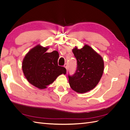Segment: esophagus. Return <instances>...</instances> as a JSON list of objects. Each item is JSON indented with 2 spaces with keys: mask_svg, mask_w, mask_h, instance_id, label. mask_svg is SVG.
<instances>
[{
  "mask_svg": "<svg viewBox=\"0 0 130 130\" xmlns=\"http://www.w3.org/2000/svg\"><path fill=\"white\" fill-rule=\"evenodd\" d=\"M67 67H68V64L67 63H66L64 64V67H65L66 69H67Z\"/></svg>",
  "mask_w": 130,
  "mask_h": 130,
  "instance_id": "esophagus-1",
  "label": "esophagus"
}]
</instances>
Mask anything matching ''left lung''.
Here are the masks:
<instances>
[{
  "mask_svg": "<svg viewBox=\"0 0 130 130\" xmlns=\"http://www.w3.org/2000/svg\"><path fill=\"white\" fill-rule=\"evenodd\" d=\"M73 53L77 60V69L73 75H68L70 87L80 93L87 92L95 88L103 75L104 63L103 58L91 47L85 45Z\"/></svg>",
  "mask_w": 130,
  "mask_h": 130,
  "instance_id": "left-lung-1",
  "label": "left lung"
}]
</instances>
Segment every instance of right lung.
I'll return each instance as SVG.
<instances>
[{
  "instance_id": "add662e5",
  "label": "right lung",
  "mask_w": 130,
  "mask_h": 130,
  "mask_svg": "<svg viewBox=\"0 0 130 130\" xmlns=\"http://www.w3.org/2000/svg\"><path fill=\"white\" fill-rule=\"evenodd\" d=\"M48 49L38 45L27 53L23 61L22 69L27 80L40 89L46 88L60 75L66 74V69L58 65V52L46 53Z\"/></svg>"
}]
</instances>
